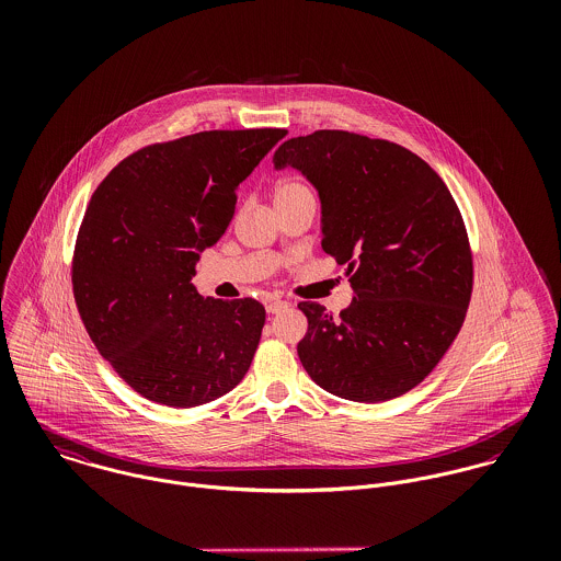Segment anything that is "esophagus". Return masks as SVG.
<instances>
[{
    "instance_id": "1",
    "label": "esophagus",
    "mask_w": 561,
    "mask_h": 561,
    "mask_svg": "<svg viewBox=\"0 0 561 561\" xmlns=\"http://www.w3.org/2000/svg\"><path fill=\"white\" fill-rule=\"evenodd\" d=\"M287 307H289V305H287L285 300H270V302L265 305V311L274 316V313H280V311H285Z\"/></svg>"
}]
</instances>
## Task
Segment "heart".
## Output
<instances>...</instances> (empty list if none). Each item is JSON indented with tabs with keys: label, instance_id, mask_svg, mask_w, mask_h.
<instances>
[{
	"label": "heart",
	"instance_id": "b5f03b06",
	"mask_svg": "<svg viewBox=\"0 0 561 561\" xmlns=\"http://www.w3.org/2000/svg\"><path fill=\"white\" fill-rule=\"evenodd\" d=\"M300 194H313V192H311L309 183L298 179V176H285L274 187V201L289 198V196H300Z\"/></svg>",
	"mask_w": 561,
	"mask_h": 561
}]
</instances>
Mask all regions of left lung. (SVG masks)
Listing matches in <instances>:
<instances>
[{"label": "left lung", "mask_w": 561, "mask_h": 561, "mask_svg": "<svg viewBox=\"0 0 561 561\" xmlns=\"http://www.w3.org/2000/svg\"><path fill=\"white\" fill-rule=\"evenodd\" d=\"M274 165L318 187L321 248L356 294L339 316L298 305L302 367L343 400L400 398L445 356L471 302L473 254L451 192L412 151L339 129L283 142Z\"/></svg>", "instance_id": "8db88e82"}]
</instances>
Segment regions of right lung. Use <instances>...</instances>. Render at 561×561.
I'll return each mask as SVG.
<instances>
[{
  "instance_id": "add662e5",
  "label": "right lung",
  "mask_w": 561,
  "mask_h": 561,
  "mask_svg": "<svg viewBox=\"0 0 561 561\" xmlns=\"http://www.w3.org/2000/svg\"><path fill=\"white\" fill-rule=\"evenodd\" d=\"M287 129L201 131L145 147L94 190L73 252V296L99 354L142 398L194 408L233 391L265 309L203 298L201 250L233 220L238 185Z\"/></svg>"
}]
</instances>
